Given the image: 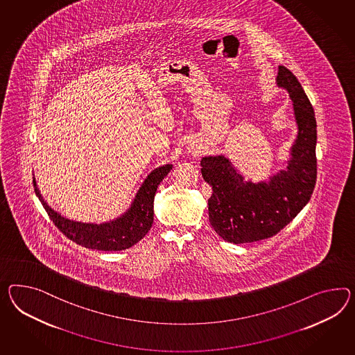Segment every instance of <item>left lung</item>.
I'll list each match as a JSON object with an SVG mask.
<instances>
[{
  "label": "left lung",
  "instance_id": "1",
  "mask_svg": "<svg viewBox=\"0 0 355 355\" xmlns=\"http://www.w3.org/2000/svg\"><path fill=\"white\" fill-rule=\"evenodd\" d=\"M277 85L286 89L297 123V137L286 170L269 182H245L224 155L203 157L200 173L212 187L209 220L224 241L239 245L266 239L281 232L305 205L317 180V122L314 110L299 80L278 67Z\"/></svg>",
  "mask_w": 355,
  "mask_h": 355
}]
</instances>
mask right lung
Segmentation results:
<instances>
[{"label":"right lung","instance_id":"right-lung-1","mask_svg":"<svg viewBox=\"0 0 355 355\" xmlns=\"http://www.w3.org/2000/svg\"><path fill=\"white\" fill-rule=\"evenodd\" d=\"M173 170V164H164L153 170L148 175L143 185L137 191L135 200H132L131 207L119 218L110 223L92 224L73 221L64 218L60 214L49 207L46 200L37 188L36 180L33 179V187L38 200H41L46 212L53 220L55 227L68 236L77 245L86 248L99 250V251H121L137 245L140 239L146 236L153 224V202L155 191L162 182L164 176Z\"/></svg>","mask_w":355,"mask_h":355}]
</instances>
